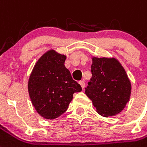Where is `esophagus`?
I'll list each match as a JSON object with an SVG mask.
<instances>
[{
    "label": "esophagus",
    "mask_w": 147,
    "mask_h": 147,
    "mask_svg": "<svg viewBox=\"0 0 147 147\" xmlns=\"http://www.w3.org/2000/svg\"><path fill=\"white\" fill-rule=\"evenodd\" d=\"M79 84H80V86H81L82 88L84 89V87H85V81H84V80H80Z\"/></svg>",
    "instance_id": "1"
}]
</instances>
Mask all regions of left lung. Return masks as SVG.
I'll list each match as a JSON object with an SVG mask.
<instances>
[{
    "mask_svg": "<svg viewBox=\"0 0 147 147\" xmlns=\"http://www.w3.org/2000/svg\"><path fill=\"white\" fill-rule=\"evenodd\" d=\"M91 74L85 94L98 113L109 117L121 112L131 93V84L121 64L114 58L94 57Z\"/></svg>",
    "mask_w": 147,
    "mask_h": 147,
    "instance_id": "left-lung-1",
    "label": "left lung"
}]
</instances>
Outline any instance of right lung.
<instances>
[{
	"label": "right lung",
	"mask_w": 147,
	"mask_h": 147,
	"mask_svg": "<svg viewBox=\"0 0 147 147\" xmlns=\"http://www.w3.org/2000/svg\"><path fill=\"white\" fill-rule=\"evenodd\" d=\"M66 56L49 51L37 61L30 76L28 91L37 113L48 120L67 111L74 93L82 88L65 67Z\"/></svg>",
	"instance_id": "obj_1"
}]
</instances>
